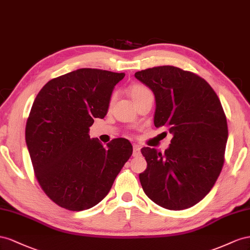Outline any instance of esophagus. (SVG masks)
<instances>
[{
    "mask_svg": "<svg viewBox=\"0 0 250 250\" xmlns=\"http://www.w3.org/2000/svg\"><path fill=\"white\" fill-rule=\"evenodd\" d=\"M140 148H141L140 146L134 145V146H133V156L134 157H137L140 155Z\"/></svg>",
    "mask_w": 250,
    "mask_h": 250,
    "instance_id": "esophagus-1",
    "label": "esophagus"
}]
</instances>
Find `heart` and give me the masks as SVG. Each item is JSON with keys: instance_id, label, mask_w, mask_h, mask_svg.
I'll return each instance as SVG.
<instances>
[{"instance_id": "heart-1", "label": "heart", "mask_w": 250, "mask_h": 250, "mask_svg": "<svg viewBox=\"0 0 250 250\" xmlns=\"http://www.w3.org/2000/svg\"><path fill=\"white\" fill-rule=\"evenodd\" d=\"M149 91L147 88H146L145 85H141V84H136V85H133L131 91H130V94H131V97L133 101H135V99L139 98L140 96L145 95L146 93H149ZM114 99V97H113Z\"/></svg>"}]
</instances>
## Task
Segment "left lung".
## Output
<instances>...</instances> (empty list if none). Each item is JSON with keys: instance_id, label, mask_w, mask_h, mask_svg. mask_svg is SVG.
Segmentation results:
<instances>
[{"instance_id": "obj_1", "label": "left lung", "mask_w": 250, "mask_h": 250, "mask_svg": "<svg viewBox=\"0 0 250 250\" xmlns=\"http://www.w3.org/2000/svg\"><path fill=\"white\" fill-rule=\"evenodd\" d=\"M135 77L155 95V126L173 135L165 154L141 148L147 163L139 174L141 187L161 208H191L210 191L223 167L228 129L222 104L208 82L180 68L154 67Z\"/></svg>"}]
</instances>
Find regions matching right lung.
Returning a JSON list of instances; mask_svg holds the SVG:
<instances>
[{"mask_svg": "<svg viewBox=\"0 0 250 250\" xmlns=\"http://www.w3.org/2000/svg\"><path fill=\"white\" fill-rule=\"evenodd\" d=\"M125 75L78 69L49 81L34 99L26 145L41 188L61 208L81 211L98 204L133 153L125 138L104 146L89 135Z\"/></svg>", "mask_w": 250, "mask_h": 250, "instance_id": "1", "label": "right lung"}]
</instances>
